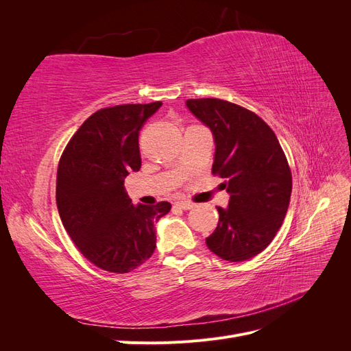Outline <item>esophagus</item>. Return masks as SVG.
Here are the masks:
<instances>
[{
    "instance_id": "esophagus-1",
    "label": "esophagus",
    "mask_w": 351,
    "mask_h": 351,
    "mask_svg": "<svg viewBox=\"0 0 351 351\" xmlns=\"http://www.w3.org/2000/svg\"><path fill=\"white\" fill-rule=\"evenodd\" d=\"M174 205L180 209H184V210H189L195 206V204H192V202H189V200H178Z\"/></svg>"
}]
</instances>
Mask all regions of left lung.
<instances>
[{
	"instance_id": "obj_1",
	"label": "left lung",
	"mask_w": 351,
	"mask_h": 351,
	"mask_svg": "<svg viewBox=\"0 0 351 351\" xmlns=\"http://www.w3.org/2000/svg\"><path fill=\"white\" fill-rule=\"evenodd\" d=\"M186 105L214 134L212 174L226 180L228 208L218 206V226L206 239L217 256L241 262L274 240L289 209L291 169L272 132L259 115L217 98L187 99Z\"/></svg>"
}]
</instances>
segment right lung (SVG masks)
I'll return each mask as SVG.
<instances>
[{
  "label": "right lung",
  "instance_id": "1",
  "mask_svg": "<svg viewBox=\"0 0 351 351\" xmlns=\"http://www.w3.org/2000/svg\"><path fill=\"white\" fill-rule=\"evenodd\" d=\"M162 102L124 104L93 112L73 134L57 171V208L69 236L95 267L139 268L156 247L155 222L171 204H132L124 178L142 165L139 132Z\"/></svg>",
  "mask_w": 351,
  "mask_h": 351
}]
</instances>
